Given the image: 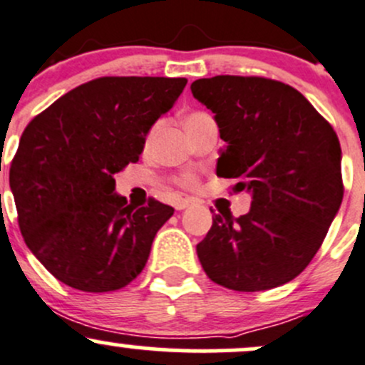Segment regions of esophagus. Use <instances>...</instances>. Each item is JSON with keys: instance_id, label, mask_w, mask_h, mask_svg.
<instances>
[{"instance_id": "esophagus-1", "label": "esophagus", "mask_w": 365, "mask_h": 365, "mask_svg": "<svg viewBox=\"0 0 365 365\" xmlns=\"http://www.w3.org/2000/svg\"><path fill=\"white\" fill-rule=\"evenodd\" d=\"M190 205H191V198H178L174 202L175 210H184V209H187Z\"/></svg>"}]
</instances>
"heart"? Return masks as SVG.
<instances>
[{
	"label": "heart",
	"instance_id": "heart-1",
	"mask_svg": "<svg viewBox=\"0 0 365 365\" xmlns=\"http://www.w3.org/2000/svg\"><path fill=\"white\" fill-rule=\"evenodd\" d=\"M210 120H212V118H210L207 113L193 111V113H187V115L184 116L182 125H184V128H186V132H190V130H193V128H197V127H200V125L207 123V121H210ZM150 139H151V134H150V137H148V140H150ZM182 184H184V186H193L195 178H193V175H184Z\"/></svg>",
	"mask_w": 365,
	"mask_h": 365
}]
</instances>
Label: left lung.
Wrapping results in <instances>:
<instances>
[{
	"label": "left lung",
	"mask_w": 365,
	"mask_h": 365,
	"mask_svg": "<svg viewBox=\"0 0 365 365\" xmlns=\"http://www.w3.org/2000/svg\"><path fill=\"white\" fill-rule=\"evenodd\" d=\"M226 143L217 175L252 195L240 217L212 215L197 245L207 277L240 292L296 278L322 245L343 200L334 128L303 93L277 80L221 74L191 83Z\"/></svg>",
	"instance_id": "obj_1"
}]
</instances>
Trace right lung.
<instances>
[{
	"label": "right lung",
	"instance_id": "1",
	"mask_svg": "<svg viewBox=\"0 0 365 365\" xmlns=\"http://www.w3.org/2000/svg\"><path fill=\"white\" fill-rule=\"evenodd\" d=\"M186 78L104 76L73 88L26 127L10 187L26 245L57 280L85 292L118 291L143 272L156 231L174 214L128 205L116 172L135 163Z\"/></svg>",
	"mask_w": 365,
	"mask_h": 365
}]
</instances>
